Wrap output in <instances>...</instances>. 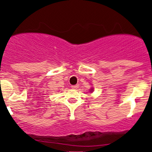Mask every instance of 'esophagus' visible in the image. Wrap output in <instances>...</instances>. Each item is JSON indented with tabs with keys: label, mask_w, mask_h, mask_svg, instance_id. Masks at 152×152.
<instances>
[{
	"label": "esophagus",
	"mask_w": 152,
	"mask_h": 152,
	"mask_svg": "<svg viewBox=\"0 0 152 152\" xmlns=\"http://www.w3.org/2000/svg\"><path fill=\"white\" fill-rule=\"evenodd\" d=\"M71 88H73V89L78 88H79V85H75V86H72Z\"/></svg>",
	"instance_id": "34e87169"
}]
</instances>
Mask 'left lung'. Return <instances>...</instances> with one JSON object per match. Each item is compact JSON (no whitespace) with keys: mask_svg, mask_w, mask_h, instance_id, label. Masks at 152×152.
<instances>
[{"mask_svg":"<svg viewBox=\"0 0 152 152\" xmlns=\"http://www.w3.org/2000/svg\"><path fill=\"white\" fill-rule=\"evenodd\" d=\"M91 91H93V90H92V89H91Z\"/></svg>","mask_w":152,"mask_h":152,"instance_id":"1","label":"left lung"}]
</instances>
